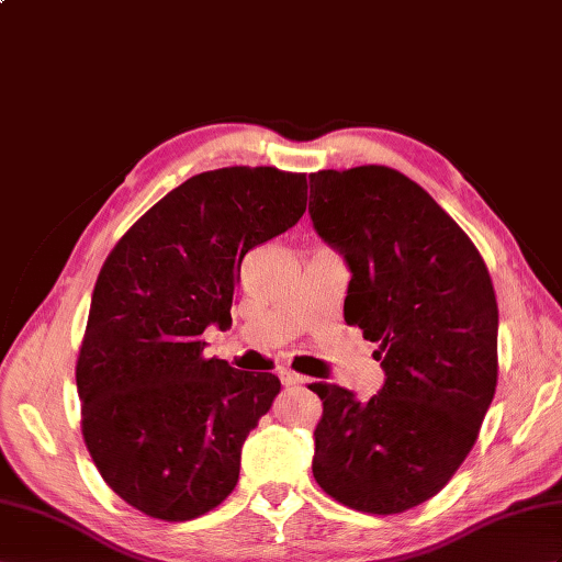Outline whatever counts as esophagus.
Here are the masks:
<instances>
[{
    "mask_svg": "<svg viewBox=\"0 0 562 562\" xmlns=\"http://www.w3.org/2000/svg\"><path fill=\"white\" fill-rule=\"evenodd\" d=\"M279 379H281L283 386H303L307 381L303 374H295V372H291V369H281Z\"/></svg>",
    "mask_w": 562,
    "mask_h": 562,
    "instance_id": "1",
    "label": "esophagus"
}]
</instances>
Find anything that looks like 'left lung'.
<instances>
[{"instance_id":"8db88e82","label":"left lung","mask_w":562,"mask_h":562,"mask_svg":"<svg viewBox=\"0 0 562 562\" xmlns=\"http://www.w3.org/2000/svg\"><path fill=\"white\" fill-rule=\"evenodd\" d=\"M310 216L352 271L346 324L379 344L369 401L322 398L312 474L352 510L405 513L450 482L498 381V305L484 257L427 190L389 167L310 173Z\"/></svg>"}]
</instances>
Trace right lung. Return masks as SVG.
<instances>
[{"label":"right lung","mask_w":562,"mask_h":562,"mask_svg":"<svg viewBox=\"0 0 562 562\" xmlns=\"http://www.w3.org/2000/svg\"><path fill=\"white\" fill-rule=\"evenodd\" d=\"M305 207V173L204 171L106 255L76 362L80 431L109 488L143 515L186 522L236 488L240 448L281 381L204 358L202 334L231 326L245 252Z\"/></svg>","instance_id":"1"}]
</instances>
